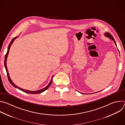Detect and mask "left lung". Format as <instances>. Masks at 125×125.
I'll return each mask as SVG.
<instances>
[{
	"mask_svg": "<svg viewBox=\"0 0 125 125\" xmlns=\"http://www.w3.org/2000/svg\"><path fill=\"white\" fill-rule=\"evenodd\" d=\"M105 37H108V38H109V39H110L111 40H112V41H114V43H115V45H116V46H117V45H116V42H115V40H114V39L113 38V37H112V35L110 33H109V32H105ZM81 94H82V93H80Z\"/></svg>",
	"mask_w": 125,
	"mask_h": 125,
	"instance_id": "8db88e82",
	"label": "left lung"
}]
</instances>
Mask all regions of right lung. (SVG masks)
Returning a JSON list of instances; mask_svg holds the SVG:
<instances>
[{
	"mask_svg": "<svg viewBox=\"0 0 125 125\" xmlns=\"http://www.w3.org/2000/svg\"><path fill=\"white\" fill-rule=\"evenodd\" d=\"M17 38V37H16L14 38L12 40L11 42H10V44H9V45H8V49H7V52L6 54V55H5V56L4 66H5V68L6 70L7 75V77H8V80H9V82H10V83H11V84H12L14 87H16V88H18V89H19V90H20L22 91V92H25V93H28V94H38L42 93V92H44L45 91H46V90H47V88H48L50 86V85H51V83H52V78H53V77H52V78H51V80H50V83H49V84H48L46 87H45L44 88H43L42 89V90H39V91H28V90H24V89H23V88H20V87H18V86H17L16 85H15V84L13 83V82L12 81V80H11V79H10V76H9V73H8V69H7V65H6L7 58V56H8V53H9V52L10 48V47H11V45H12V43L14 41V40H15Z\"/></svg>",
	"mask_w": 125,
	"mask_h": 125,
	"instance_id": "right-lung-1",
	"label": "right lung"
}]
</instances>
